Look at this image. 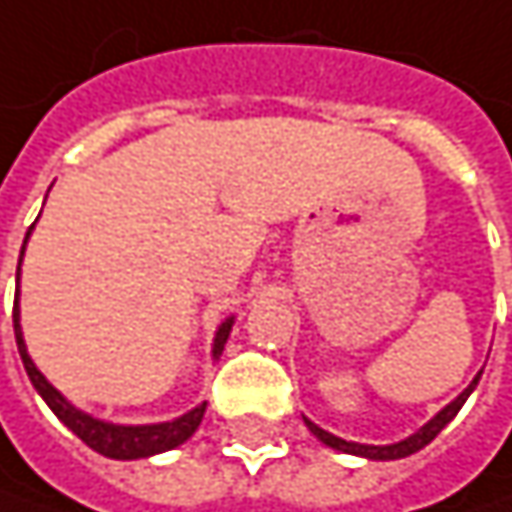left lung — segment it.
<instances>
[{
    "label": "left lung",
    "mask_w": 512,
    "mask_h": 512,
    "mask_svg": "<svg viewBox=\"0 0 512 512\" xmlns=\"http://www.w3.org/2000/svg\"><path fill=\"white\" fill-rule=\"evenodd\" d=\"M481 373L484 370H478L475 373V379L463 387V393H457L455 399L446 405V408H440L431 420L425 422L422 428H417L414 434H408V437H402V440H396V443H387V446H370V443H352V440H344V437H338V434H332V431H326V428H320L317 422H311L309 417H303L306 422V428H309L311 434L323 443V446H329V449H335V452H344V455H355V457H367V460H399V457H408L414 455V452H420L425 449L449 422L455 420L457 411L463 408V402L472 396V390L478 387L481 382Z\"/></svg>",
    "instance_id": "obj_1"
}]
</instances>
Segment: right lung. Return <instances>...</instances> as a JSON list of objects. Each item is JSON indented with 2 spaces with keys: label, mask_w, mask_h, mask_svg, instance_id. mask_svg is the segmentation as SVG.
I'll return each instance as SVG.
<instances>
[{
  "label": "right lung",
  "mask_w": 512,
  "mask_h": 512,
  "mask_svg": "<svg viewBox=\"0 0 512 512\" xmlns=\"http://www.w3.org/2000/svg\"><path fill=\"white\" fill-rule=\"evenodd\" d=\"M34 233V224L31 230L25 233L22 241V250H19V265H17V300H14V335H17V349L19 358H22V367L28 373V379L34 384V390L43 396V402L52 408L57 420L63 422L75 437H81L90 449H95L98 455L113 457V460H139V457H154L163 455L168 449H177L183 446L203 420V411H206V402L195 405L192 411L174 417V420L165 422H142V425H128V422H110L101 420V417H92L84 408L72 405L55 384L49 382L40 367L34 364V358L28 355V344H25V335H22V314H19V276H22V256H25V244ZM233 323H236V314L224 317L215 329V338H212V361L221 358L224 344L233 332Z\"/></svg>",
  "instance_id": "right-lung-1"
}]
</instances>
